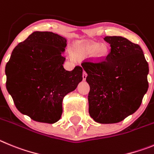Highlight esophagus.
<instances>
[{
	"mask_svg": "<svg viewBox=\"0 0 154 154\" xmlns=\"http://www.w3.org/2000/svg\"><path fill=\"white\" fill-rule=\"evenodd\" d=\"M87 74L85 71H84V73H83V80H85L86 79H87Z\"/></svg>",
	"mask_w": 154,
	"mask_h": 154,
	"instance_id": "esophagus-1",
	"label": "esophagus"
}]
</instances>
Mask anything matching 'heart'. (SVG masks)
Masks as SVG:
<instances>
[{
  "label": "heart",
  "mask_w": 154,
  "mask_h": 154,
  "mask_svg": "<svg viewBox=\"0 0 154 154\" xmlns=\"http://www.w3.org/2000/svg\"><path fill=\"white\" fill-rule=\"evenodd\" d=\"M73 54L75 57H87L93 54L95 60H101L107 54V47L105 44L97 43L80 42L74 46Z\"/></svg>",
  "instance_id": "1"
}]
</instances>
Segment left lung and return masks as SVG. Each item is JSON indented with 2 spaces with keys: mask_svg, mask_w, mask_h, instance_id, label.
<instances>
[{
  "mask_svg": "<svg viewBox=\"0 0 154 154\" xmlns=\"http://www.w3.org/2000/svg\"><path fill=\"white\" fill-rule=\"evenodd\" d=\"M103 39L110 45L106 59L81 65L90 85V116L100 124H115L140 106L149 86V66L138 44L120 36Z\"/></svg>",
  "mask_w": 154,
  "mask_h": 154,
  "instance_id": "8db88e82",
  "label": "left lung"
}]
</instances>
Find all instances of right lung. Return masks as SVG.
<instances>
[{"label": "right lung", "mask_w": 154, "mask_h": 154, "mask_svg": "<svg viewBox=\"0 0 154 154\" xmlns=\"http://www.w3.org/2000/svg\"><path fill=\"white\" fill-rule=\"evenodd\" d=\"M66 46L65 37L34 31L15 47L7 63V90L17 109L35 121L57 122L63 97L82 81V67L63 68Z\"/></svg>", "instance_id": "obj_1"}]
</instances>
